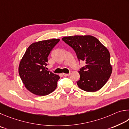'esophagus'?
<instances>
[{
    "instance_id": "34e87169",
    "label": "esophagus",
    "mask_w": 129,
    "mask_h": 129,
    "mask_svg": "<svg viewBox=\"0 0 129 129\" xmlns=\"http://www.w3.org/2000/svg\"><path fill=\"white\" fill-rule=\"evenodd\" d=\"M70 75V73H69V74H64V73H63V75L64 76H68Z\"/></svg>"
}]
</instances>
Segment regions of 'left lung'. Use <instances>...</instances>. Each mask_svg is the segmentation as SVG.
<instances>
[{
    "label": "left lung",
    "instance_id": "obj_1",
    "mask_svg": "<svg viewBox=\"0 0 129 129\" xmlns=\"http://www.w3.org/2000/svg\"><path fill=\"white\" fill-rule=\"evenodd\" d=\"M62 40L75 51L79 60L86 65L80 69L78 87L89 92L100 89L109 79L112 72L110 53L107 47L92 36H75L62 38Z\"/></svg>",
    "mask_w": 129,
    "mask_h": 129
}]
</instances>
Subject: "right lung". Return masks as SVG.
<instances>
[{
  "mask_svg": "<svg viewBox=\"0 0 129 129\" xmlns=\"http://www.w3.org/2000/svg\"><path fill=\"white\" fill-rule=\"evenodd\" d=\"M59 39L40 41L31 44L20 61L19 73L26 88L38 96L47 95L57 87L60 77L47 70V57Z\"/></svg>",
  "mask_w": 129,
  "mask_h": 129,
  "instance_id": "1",
  "label": "right lung"
}]
</instances>
